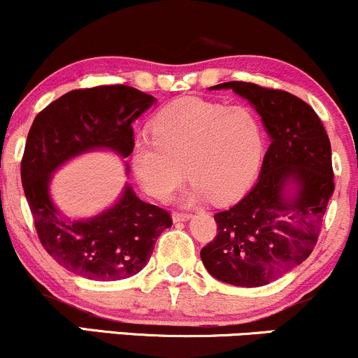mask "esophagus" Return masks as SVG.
<instances>
[{"instance_id": "34e87169", "label": "esophagus", "mask_w": 358, "mask_h": 358, "mask_svg": "<svg viewBox=\"0 0 358 358\" xmlns=\"http://www.w3.org/2000/svg\"><path fill=\"white\" fill-rule=\"evenodd\" d=\"M189 217H191V214L186 211H172V220H174V222L187 221Z\"/></svg>"}]
</instances>
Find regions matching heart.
I'll use <instances>...</instances> for the list:
<instances>
[{
  "mask_svg": "<svg viewBox=\"0 0 358 358\" xmlns=\"http://www.w3.org/2000/svg\"><path fill=\"white\" fill-rule=\"evenodd\" d=\"M150 137L130 150L134 174L154 199L166 201L187 178L191 197L229 203L251 186L262 164L259 120L245 107L187 96L164 107L150 122Z\"/></svg>",
  "mask_w": 358,
  "mask_h": 358,
  "instance_id": "heart-1",
  "label": "heart"
}]
</instances>
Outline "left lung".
Instances as JSON below:
<instances>
[{"instance_id":"1","label":"left lung","mask_w":358,"mask_h":358,"mask_svg":"<svg viewBox=\"0 0 358 358\" xmlns=\"http://www.w3.org/2000/svg\"><path fill=\"white\" fill-rule=\"evenodd\" d=\"M233 88L246 99L270 136L258 182L233 208L214 214L217 233L201 250L206 270L236 287H263L312 255L334 194L331 147L322 120L289 92L250 82ZM297 186L293 198L284 187Z\"/></svg>"}]
</instances>
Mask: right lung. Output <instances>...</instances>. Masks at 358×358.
Returning <instances> with one entry per match:
<instances>
[{"label":"right lung","instance_id":"add662e5","mask_svg":"<svg viewBox=\"0 0 358 358\" xmlns=\"http://www.w3.org/2000/svg\"><path fill=\"white\" fill-rule=\"evenodd\" d=\"M155 102L129 85L78 88L62 95L33 120L21 159V184L38 239L63 268L96 281L137 275L149 262L169 211L144 203L125 187L119 203L87 221H71L55 209L48 196L52 172L75 155L112 149L129 157L132 122Z\"/></svg>","mask_w":358,"mask_h":358}]
</instances>
